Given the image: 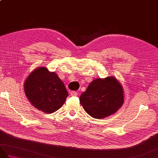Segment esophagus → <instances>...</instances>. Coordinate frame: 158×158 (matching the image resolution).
<instances>
[{
  "instance_id": "1",
  "label": "esophagus",
  "mask_w": 158,
  "mask_h": 158,
  "mask_svg": "<svg viewBox=\"0 0 158 158\" xmlns=\"http://www.w3.org/2000/svg\"><path fill=\"white\" fill-rule=\"evenodd\" d=\"M70 95L72 96H76L78 95V93H77V92H75V91H72V92H70Z\"/></svg>"
}]
</instances>
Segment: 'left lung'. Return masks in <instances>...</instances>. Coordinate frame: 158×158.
I'll return each mask as SVG.
<instances>
[{"label":"left lung","mask_w":158,"mask_h":158,"mask_svg":"<svg viewBox=\"0 0 158 158\" xmlns=\"http://www.w3.org/2000/svg\"><path fill=\"white\" fill-rule=\"evenodd\" d=\"M79 101L90 116L102 119L115 113L122 106V87L112 77L94 79L81 94Z\"/></svg>","instance_id":"left-lung-1"}]
</instances>
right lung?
<instances>
[{"instance_id":"add662e5","label":"right lung","mask_w":158,"mask_h":158,"mask_svg":"<svg viewBox=\"0 0 158 158\" xmlns=\"http://www.w3.org/2000/svg\"><path fill=\"white\" fill-rule=\"evenodd\" d=\"M24 91L32 105L46 113L59 109L69 96L58 76L45 67H39L31 73L24 83Z\"/></svg>"}]
</instances>
